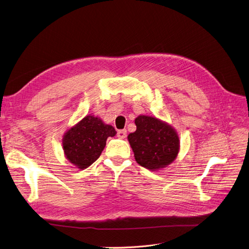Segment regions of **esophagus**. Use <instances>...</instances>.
Returning a JSON list of instances; mask_svg holds the SVG:
<instances>
[{
  "instance_id": "34e87169",
  "label": "esophagus",
  "mask_w": 249,
  "mask_h": 249,
  "mask_svg": "<svg viewBox=\"0 0 249 249\" xmlns=\"http://www.w3.org/2000/svg\"><path fill=\"white\" fill-rule=\"evenodd\" d=\"M117 137L119 139H124L126 137V130H120L117 132Z\"/></svg>"
}]
</instances>
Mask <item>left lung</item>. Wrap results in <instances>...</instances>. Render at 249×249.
Listing matches in <instances>:
<instances>
[{
	"mask_svg": "<svg viewBox=\"0 0 249 249\" xmlns=\"http://www.w3.org/2000/svg\"><path fill=\"white\" fill-rule=\"evenodd\" d=\"M137 129L129 134L127 140L134 152L135 160L148 170L168 166L179 152V138L177 131L163 120L146 115L135 119Z\"/></svg>",
	"mask_w": 249,
	"mask_h": 249,
	"instance_id": "1",
	"label": "left lung"
}]
</instances>
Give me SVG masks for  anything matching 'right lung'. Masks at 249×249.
<instances>
[{"label":"right lung","mask_w":249,"mask_h":249,"mask_svg":"<svg viewBox=\"0 0 249 249\" xmlns=\"http://www.w3.org/2000/svg\"><path fill=\"white\" fill-rule=\"evenodd\" d=\"M116 131L94 115H86L63 135L62 146L66 159L79 169H86L99 159L108 137Z\"/></svg>","instance_id":"right-lung-1"}]
</instances>
